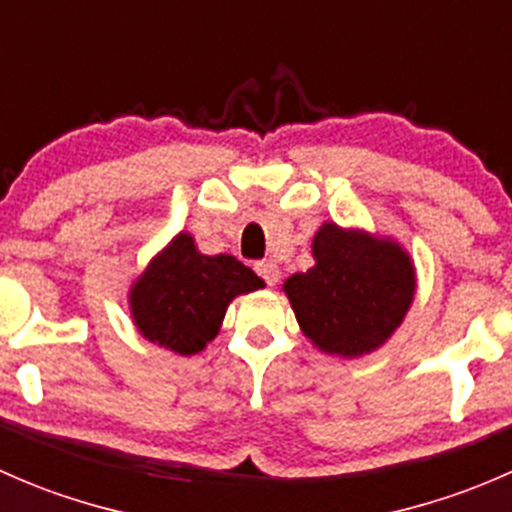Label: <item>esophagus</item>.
<instances>
[{
    "label": "esophagus",
    "instance_id": "34e87169",
    "mask_svg": "<svg viewBox=\"0 0 512 512\" xmlns=\"http://www.w3.org/2000/svg\"><path fill=\"white\" fill-rule=\"evenodd\" d=\"M255 270H257V275L262 277V280L267 282V285L270 287H275L277 282H280V267L275 265V262H270V260H262V262H257L255 265Z\"/></svg>",
    "mask_w": 512,
    "mask_h": 512
}]
</instances>
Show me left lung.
Segmentation results:
<instances>
[{
    "label": "left lung",
    "mask_w": 512,
    "mask_h": 512,
    "mask_svg": "<svg viewBox=\"0 0 512 512\" xmlns=\"http://www.w3.org/2000/svg\"><path fill=\"white\" fill-rule=\"evenodd\" d=\"M314 267L285 282L299 329L324 354L356 359L396 332L416 294L409 252L389 237L324 223Z\"/></svg>",
    "instance_id": "obj_1"
}]
</instances>
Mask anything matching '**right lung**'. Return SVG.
Masks as SVG:
<instances>
[{
	"label": "right lung",
	"mask_w": 512,
	"mask_h": 512,
	"mask_svg": "<svg viewBox=\"0 0 512 512\" xmlns=\"http://www.w3.org/2000/svg\"><path fill=\"white\" fill-rule=\"evenodd\" d=\"M262 280L232 255H203L188 232L158 252L133 282L128 302L138 332L175 354H198L213 342L237 294L255 292Z\"/></svg>",
	"instance_id": "1"
}]
</instances>
